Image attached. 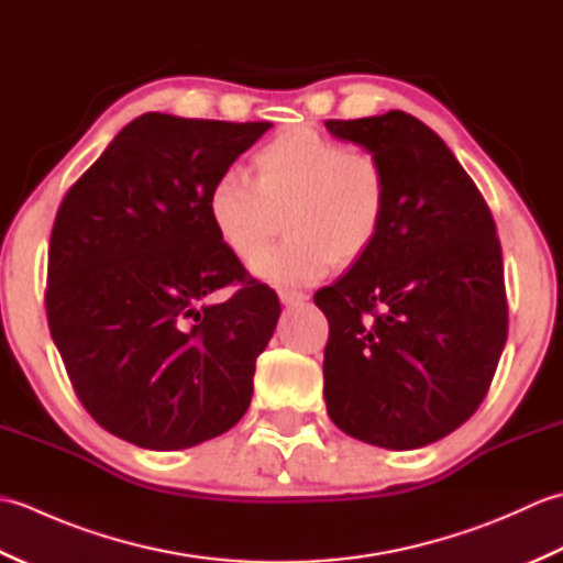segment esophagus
<instances>
[{"label":"esophagus","instance_id":"esophagus-1","mask_svg":"<svg viewBox=\"0 0 563 563\" xmlns=\"http://www.w3.org/2000/svg\"><path fill=\"white\" fill-rule=\"evenodd\" d=\"M278 297H280V302L285 307H297V305L307 302V295L305 292H297V290H280Z\"/></svg>","mask_w":563,"mask_h":563}]
</instances>
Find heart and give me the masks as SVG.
<instances>
[{"mask_svg":"<svg viewBox=\"0 0 563 563\" xmlns=\"http://www.w3.org/2000/svg\"><path fill=\"white\" fill-rule=\"evenodd\" d=\"M254 175L224 169L210 184L206 208L220 242L244 263L254 261L286 212L291 239L254 263L273 285H309L333 263L361 261L375 246L389 210L385 166L367 152L312 128H290L261 145Z\"/></svg>","mask_w":563,"mask_h":563,"instance_id":"heart-1","label":"heart"}]
</instances>
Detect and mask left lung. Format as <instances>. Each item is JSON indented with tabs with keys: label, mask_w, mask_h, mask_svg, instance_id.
Segmentation results:
<instances>
[{
	"label": "left lung",
	"mask_w": 563,
	"mask_h": 563,
	"mask_svg": "<svg viewBox=\"0 0 563 563\" xmlns=\"http://www.w3.org/2000/svg\"><path fill=\"white\" fill-rule=\"evenodd\" d=\"M385 166L375 246L314 295L329 319L324 399L343 433L387 450L450 435L484 401L508 339L504 256L484 196L404 111L327 121Z\"/></svg>",
	"instance_id": "8db88e82"
}]
</instances>
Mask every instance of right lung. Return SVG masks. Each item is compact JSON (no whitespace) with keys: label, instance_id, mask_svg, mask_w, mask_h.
<instances>
[{"label":"right lung","instance_id":"1","mask_svg":"<svg viewBox=\"0 0 563 563\" xmlns=\"http://www.w3.org/2000/svg\"><path fill=\"white\" fill-rule=\"evenodd\" d=\"M271 123L145 113L67 190L47 251V327L84 409L145 450L222 435L280 317L208 220L210 184ZM227 284L220 306L205 300Z\"/></svg>","mask_w":563,"mask_h":563}]
</instances>
